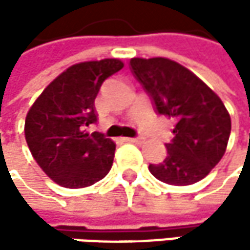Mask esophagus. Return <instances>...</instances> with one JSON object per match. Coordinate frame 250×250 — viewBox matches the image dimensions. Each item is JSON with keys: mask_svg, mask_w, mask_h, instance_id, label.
Masks as SVG:
<instances>
[{"mask_svg": "<svg viewBox=\"0 0 250 250\" xmlns=\"http://www.w3.org/2000/svg\"><path fill=\"white\" fill-rule=\"evenodd\" d=\"M125 142H130V143H140L142 142V137H125Z\"/></svg>", "mask_w": 250, "mask_h": 250, "instance_id": "34e87169", "label": "esophagus"}]
</instances>
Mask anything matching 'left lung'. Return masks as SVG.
<instances>
[{
	"mask_svg": "<svg viewBox=\"0 0 250 250\" xmlns=\"http://www.w3.org/2000/svg\"><path fill=\"white\" fill-rule=\"evenodd\" d=\"M130 71L155 111L175 122L167 158L149 171L169 185L201 181L223 158L231 130L223 101L198 76L171 59L133 58Z\"/></svg>",
	"mask_w": 250,
	"mask_h": 250,
	"instance_id": "8db88e82",
	"label": "left lung"
}]
</instances>
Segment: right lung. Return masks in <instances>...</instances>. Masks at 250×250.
<instances>
[{
  "mask_svg": "<svg viewBox=\"0 0 250 250\" xmlns=\"http://www.w3.org/2000/svg\"><path fill=\"white\" fill-rule=\"evenodd\" d=\"M119 59L82 62L53 79L27 113L28 149L56 184L83 188L111 169L116 145L103 133H86L97 122L95 97L108 76L123 68Z\"/></svg>",
  "mask_w": 250,
  "mask_h": 250,
  "instance_id": "add662e5",
  "label": "right lung"
}]
</instances>
